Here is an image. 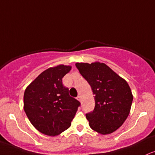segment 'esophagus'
<instances>
[{"label": "esophagus", "instance_id": "esophagus-1", "mask_svg": "<svg viewBox=\"0 0 155 155\" xmlns=\"http://www.w3.org/2000/svg\"><path fill=\"white\" fill-rule=\"evenodd\" d=\"M77 99L79 100V101H81V96H78V97H77Z\"/></svg>", "mask_w": 155, "mask_h": 155}]
</instances>
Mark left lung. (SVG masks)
<instances>
[{
  "mask_svg": "<svg viewBox=\"0 0 155 155\" xmlns=\"http://www.w3.org/2000/svg\"><path fill=\"white\" fill-rule=\"evenodd\" d=\"M94 94L93 112L86 114L89 125L101 135L115 132L130 114L133 96L126 80L104 63H76Z\"/></svg>",
  "mask_w": 155,
  "mask_h": 155,
  "instance_id": "1",
  "label": "left lung"
}]
</instances>
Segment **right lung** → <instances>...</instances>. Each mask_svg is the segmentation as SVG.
<instances>
[{
	"label": "right lung",
	"instance_id": "right-lung-1",
	"mask_svg": "<svg viewBox=\"0 0 155 155\" xmlns=\"http://www.w3.org/2000/svg\"><path fill=\"white\" fill-rule=\"evenodd\" d=\"M71 66L59 64L41 73L26 87L23 108L31 124L49 136L58 135L71 125L80 102L70 96L62 78Z\"/></svg>",
	"mask_w": 155,
	"mask_h": 155
}]
</instances>
